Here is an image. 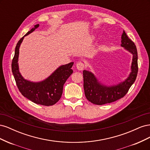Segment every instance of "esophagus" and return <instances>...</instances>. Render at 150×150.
Listing matches in <instances>:
<instances>
[{"label": "esophagus", "instance_id": "obj_1", "mask_svg": "<svg viewBox=\"0 0 150 150\" xmlns=\"http://www.w3.org/2000/svg\"><path fill=\"white\" fill-rule=\"evenodd\" d=\"M76 66V68L79 71H82L84 68V63L82 62H77Z\"/></svg>", "mask_w": 150, "mask_h": 150}]
</instances>
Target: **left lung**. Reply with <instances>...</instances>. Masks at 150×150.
I'll use <instances>...</instances> for the list:
<instances>
[{"instance_id":"8db88e82","label":"left lung","mask_w":150,"mask_h":150,"mask_svg":"<svg viewBox=\"0 0 150 150\" xmlns=\"http://www.w3.org/2000/svg\"><path fill=\"white\" fill-rule=\"evenodd\" d=\"M121 46L133 55L131 72L125 81L116 85H104L93 72L83 71L84 89L86 98L94 104L102 105L117 101L124 97L137 78L138 67V52L134 43L127 36L125 30L121 35Z\"/></svg>"}]
</instances>
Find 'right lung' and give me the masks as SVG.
I'll return each mask as SVG.
<instances>
[{"instance_id": "right-lung-1", "label": "right lung", "mask_w": 150, "mask_h": 150, "mask_svg": "<svg viewBox=\"0 0 150 150\" xmlns=\"http://www.w3.org/2000/svg\"><path fill=\"white\" fill-rule=\"evenodd\" d=\"M39 26V24L35 25L34 28L31 29L17 42L12 62V71L17 88L24 97L35 104L49 106L54 105L61 98L63 86L73 72L71 67L74 62L60 66L46 79L39 82H33L23 78L19 71L18 64L19 47L25 36L33 33Z\"/></svg>"}]
</instances>
